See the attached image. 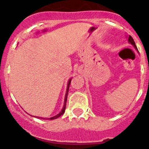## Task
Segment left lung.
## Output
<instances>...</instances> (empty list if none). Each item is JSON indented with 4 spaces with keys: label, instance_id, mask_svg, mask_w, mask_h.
<instances>
[{
    "label": "left lung",
    "instance_id": "left-lung-1",
    "mask_svg": "<svg viewBox=\"0 0 149 149\" xmlns=\"http://www.w3.org/2000/svg\"><path fill=\"white\" fill-rule=\"evenodd\" d=\"M128 41H129V42H130V43L131 44V45H133V46H134V48H135L137 50V48H136V46L135 42H134V39L132 38L131 36H129V37H128Z\"/></svg>",
    "mask_w": 149,
    "mask_h": 149
}]
</instances>
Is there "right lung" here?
Wrapping results in <instances>:
<instances>
[{
    "label": "right lung",
    "mask_w": 149,
    "mask_h": 149,
    "mask_svg": "<svg viewBox=\"0 0 149 149\" xmlns=\"http://www.w3.org/2000/svg\"><path fill=\"white\" fill-rule=\"evenodd\" d=\"M70 82H71V79L69 80V82H68V84H67V92H66V95H65V98H64V107H63V109H62V110L61 111L60 113L58 114V115H56V116H55L54 117H52V118H47V119L49 120H53V119H56V118H58L60 117L61 116H62L63 114L64 113V112H65V109H66V103H67V94H68V90H69V87H70ZM40 118V117H38ZM42 118V119H45V118Z\"/></svg>",
    "instance_id": "obj_1"
}]
</instances>
